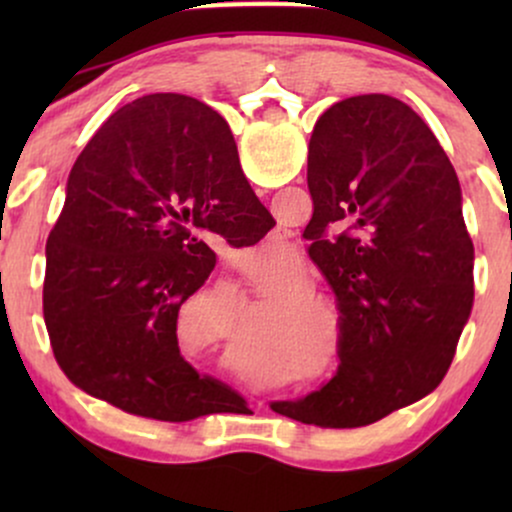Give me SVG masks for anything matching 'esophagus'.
<instances>
[{
  "instance_id": "esophagus-1",
  "label": "esophagus",
  "mask_w": 512,
  "mask_h": 512,
  "mask_svg": "<svg viewBox=\"0 0 512 512\" xmlns=\"http://www.w3.org/2000/svg\"><path fill=\"white\" fill-rule=\"evenodd\" d=\"M272 248L281 255H289V252L296 250V245L291 243V233L289 231H276L272 236Z\"/></svg>"
}]
</instances>
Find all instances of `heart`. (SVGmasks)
Returning <instances> with one entry per match:
<instances>
[{"instance_id": "b5f03b06", "label": "heart", "mask_w": 512, "mask_h": 512, "mask_svg": "<svg viewBox=\"0 0 512 512\" xmlns=\"http://www.w3.org/2000/svg\"><path fill=\"white\" fill-rule=\"evenodd\" d=\"M308 274L298 262H250L240 267L238 289L248 303L269 301L262 320V337L272 349L296 363H315L325 351L327 320L339 325V308L325 293L305 289Z\"/></svg>"}]
</instances>
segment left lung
Here are the masks:
<instances>
[{"mask_svg": "<svg viewBox=\"0 0 512 512\" xmlns=\"http://www.w3.org/2000/svg\"><path fill=\"white\" fill-rule=\"evenodd\" d=\"M308 190V255L337 296L342 363L325 387L276 407L322 428L368 426L436 390L472 313L460 182L407 103L366 93L315 122Z\"/></svg>", "mask_w": 512, "mask_h": 512, "instance_id": "obj_1", "label": "left lung"}]
</instances>
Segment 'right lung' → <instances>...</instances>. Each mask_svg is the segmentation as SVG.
<instances>
[{"instance_id":"1","label":"right lung","mask_w":512,"mask_h":512,"mask_svg":"<svg viewBox=\"0 0 512 512\" xmlns=\"http://www.w3.org/2000/svg\"><path fill=\"white\" fill-rule=\"evenodd\" d=\"M272 221L207 103L151 93L110 115L76 158L45 245L43 315L64 375L144 419L219 411L231 390L182 358L180 305L216 264L204 233L240 248Z\"/></svg>"}]
</instances>
